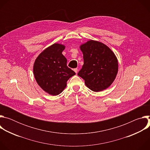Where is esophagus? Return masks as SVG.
Instances as JSON below:
<instances>
[{
  "label": "esophagus",
  "instance_id": "34e87169",
  "mask_svg": "<svg viewBox=\"0 0 150 150\" xmlns=\"http://www.w3.org/2000/svg\"><path fill=\"white\" fill-rule=\"evenodd\" d=\"M74 71H75V72L76 74H77V72H78V69H77V68H75V69H74Z\"/></svg>",
  "mask_w": 150,
  "mask_h": 150
}]
</instances>
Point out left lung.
I'll use <instances>...</instances> for the list:
<instances>
[{"mask_svg":"<svg viewBox=\"0 0 150 150\" xmlns=\"http://www.w3.org/2000/svg\"><path fill=\"white\" fill-rule=\"evenodd\" d=\"M83 65L78 75L91 90L98 92L108 88L116 78L117 59L114 53L99 41L90 40L80 46Z\"/></svg>","mask_w":150,"mask_h":150,"instance_id":"8db88e82","label":"left lung"}]
</instances>
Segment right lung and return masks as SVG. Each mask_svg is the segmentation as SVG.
<instances>
[{
	"mask_svg": "<svg viewBox=\"0 0 150 150\" xmlns=\"http://www.w3.org/2000/svg\"><path fill=\"white\" fill-rule=\"evenodd\" d=\"M65 47L54 43L42 52L35 60L34 77L40 87L52 96L61 93L67 81L75 72L67 66V59L62 54Z\"/></svg>",
	"mask_w": 150,
	"mask_h": 150,
	"instance_id": "add662e5",
	"label": "right lung"
}]
</instances>
